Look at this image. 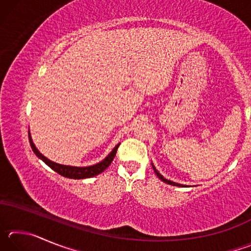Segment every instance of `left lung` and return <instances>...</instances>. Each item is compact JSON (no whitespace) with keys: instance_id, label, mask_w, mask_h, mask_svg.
<instances>
[{"instance_id":"obj_1","label":"left lung","mask_w":251,"mask_h":251,"mask_svg":"<svg viewBox=\"0 0 251 251\" xmlns=\"http://www.w3.org/2000/svg\"><path fill=\"white\" fill-rule=\"evenodd\" d=\"M151 166H152V169H154V172H155V174L157 175V177L159 178L160 180H163L164 182H166V184H168V185H172V186H178V187H187V186H185V185H181V184H178V182H175V181H172V180H168V179H166V178H164V176L163 175H160V173L157 171V169L155 168V166H154V164L151 163Z\"/></svg>"}]
</instances>
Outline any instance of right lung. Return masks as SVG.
I'll return each mask as SVG.
<instances>
[{"label": "right lung", "instance_id": "add662e5", "mask_svg": "<svg viewBox=\"0 0 251 251\" xmlns=\"http://www.w3.org/2000/svg\"><path fill=\"white\" fill-rule=\"evenodd\" d=\"M28 139H29V145H31L34 154L39 157L40 159L43 160L44 163L48 165L49 167L52 168L54 172H56L57 174H59V175L63 177L72 178V179H85V178L94 177L96 175H99V174L103 173L105 169L109 166L110 163L113 161L114 157H115V155H116L117 148H118V146H120V144H117V145L113 148V151H110L103 160H100V163L91 165V166L77 167V166H70V165H63V164L55 163V161L49 159L48 157L42 155L40 151L36 148V146L34 145L31 133H29V129H28Z\"/></svg>", "mask_w": 251, "mask_h": 251}]
</instances>
